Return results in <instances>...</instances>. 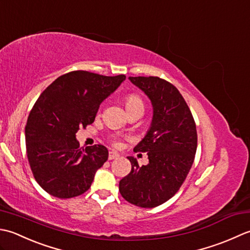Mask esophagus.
Here are the masks:
<instances>
[{"instance_id": "esophagus-1", "label": "esophagus", "mask_w": 250, "mask_h": 250, "mask_svg": "<svg viewBox=\"0 0 250 250\" xmlns=\"http://www.w3.org/2000/svg\"><path fill=\"white\" fill-rule=\"evenodd\" d=\"M120 157V154L118 152H114V151H111L109 152V160H116Z\"/></svg>"}]
</instances>
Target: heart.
Here are the masks:
<instances>
[{
	"label": "heart",
	"mask_w": 250,
	"mask_h": 250,
	"mask_svg": "<svg viewBox=\"0 0 250 250\" xmlns=\"http://www.w3.org/2000/svg\"><path fill=\"white\" fill-rule=\"evenodd\" d=\"M125 108L127 112L134 109H138V108H144V103L139 96L137 95H128L125 98ZM114 145H118V142L113 141Z\"/></svg>",
	"instance_id": "obj_1"
}]
</instances>
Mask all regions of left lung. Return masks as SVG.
Here are the masks:
<instances>
[{
  "label": "left lung",
  "instance_id": "left-lung-1",
  "mask_svg": "<svg viewBox=\"0 0 250 250\" xmlns=\"http://www.w3.org/2000/svg\"><path fill=\"white\" fill-rule=\"evenodd\" d=\"M150 99L153 116L146 136L134 150L146 152L149 163L139 166L132 156L131 171L120 181V193L136 206L152 208L176 194L194 161L196 126L186 100L174 85L157 76H129Z\"/></svg>",
  "mask_w": 250,
  "mask_h": 250
}]
</instances>
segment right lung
Here are the masks:
<instances>
[{
    "instance_id": "right-lung-1",
    "label": "right lung",
    "mask_w": 250,
    "mask_h": 250,
    "mask_svg": "<svg viewBox=\"0 0 250 250\" xmlns=\"http://www.w3.org/2000/svg\"><path fill=\"white\" fill-rule=\"evenodd\" d=\"M125 79L73 71L39 97L25 125V145L35 180L50 195L70 198L90 188L109 152L101 145L81 147L76 131L93 123L100 104Z\"/></svg>"
}]
</instances>
